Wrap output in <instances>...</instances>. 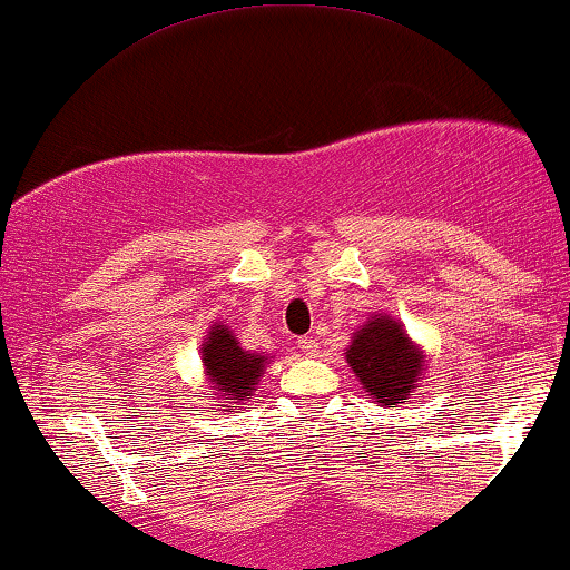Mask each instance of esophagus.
Segmentation results:
<instances>
[{"label": "esophagus", "mask_w": 570, "mask_h": 570, "mask_svg": "<svg viewBox=\"0 0 570 570\" xmlns=\"http://www.w3.org/2000/svg\"><path fill=\"white\" fill-rule=\"evenodd\" d=\"M298 350L305 354V357H316V354H318V340H316V336H301Z\"/></svg>", "instance_id": "esophagus-1"}]
</instances>
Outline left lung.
Returning a JSON list of instances; mask_svg holds the SVG:
<instances>
[{"instance_id":"1","label":"left lung","mask_w":570,"mask_h":570,"mask_svg":"<svg viewBox=\"0 0 570 570\" xmlns=\"http://www.w3.org/2000/svg\"><path fill=\"white\" fill-rule=\"evenodd\" d=\"M344 354L362 387L381 406L393 409L395 403H403L422 381L424 352L409 340L399 321L383 313L367 318V324L354 332Z\"/></svg>"}]
</instances>
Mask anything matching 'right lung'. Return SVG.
I'll list each match as a JSON object with an SVG mask.
<instances>
[{"label": "right lung", "instance_id": "right-lung-1", "mask_svg": "<svg viewBox=\"0 0 570 570\" xmlns=\"http://www.w3.org/2000/svg\"><path fill=\"white\" fill-rule=\"evenodd\" d=\"M203 365L208 375V399H226L224 403L249 401L257 391V383L265 373L267 357L242 350V344L226 324H213L203 342ZM236 409V406H226Z\"/></svg>", "mask_w": 570, "mask_h": 570}]
</instances>
